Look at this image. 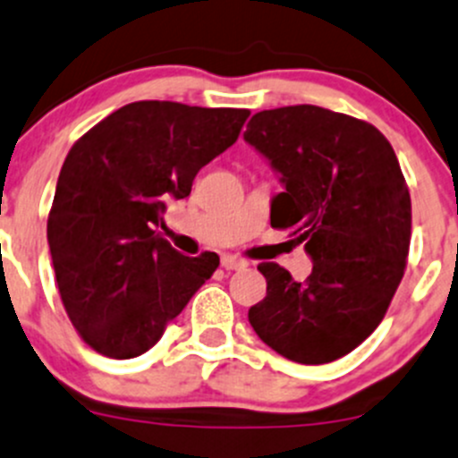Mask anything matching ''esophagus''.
Wrapping results in <instances>:
<instances>
[{
	"label": "esophagus",
	"mask_w": 458,
	"mask_h": 458,
	"mask_svg": "<svg viewBox=\"0 0 458 458\" xmlns=\"http://www.w3.org/2000/svg\"><path fill=\"white\" fill-rule=\"evenodd\" d=\"M221 266H224L225 270H242V268H246L248 261L239 259V257H233V255H224L221 257Z\"/></svg>",
	"instance_id": "1"
}]
</instances>
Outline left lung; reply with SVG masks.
<instances>
[{
  "instance_id": "8db88e82",
  "label": "left lung",
  "mask_w": 458,
  "mask_h": 458,
  "mask_svg": "<svg viewBox=\"0 0 458 458\" xmlns=\"http://www.w3.org/2000/svg\"><path fill=\"white\" fill-rule=\"evenodd\" d=\"M243 140L284 185L270 225L295 230L313 261L304 282L257 266L266 297L248 322L288 360H337L383 322L405 273L411 201L396 154L374 125L315 105L259 111Z\"/></svg>"
}]
</instances>
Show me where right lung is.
Wrapping results in <instances>:
<instances>
[{
  "instance_id": "1",
  "label": "right lung",
  "mask_w": 458,
  "mask_h": 458,
  "mask_svg": "<svg viewBox=\"0 0 458 458\" xmlns=\"http://www.w3.org/2000/svg\"><path fill=\"white\" fill-rule=\"evenodd\" d=\"M248 109L167 100L121 106L66 154L47 224L66 315L116 360L152 349L219 266L157 233L167 201L190 197L203 165L237 140Z\"/></svg>"
}]
</instances>
